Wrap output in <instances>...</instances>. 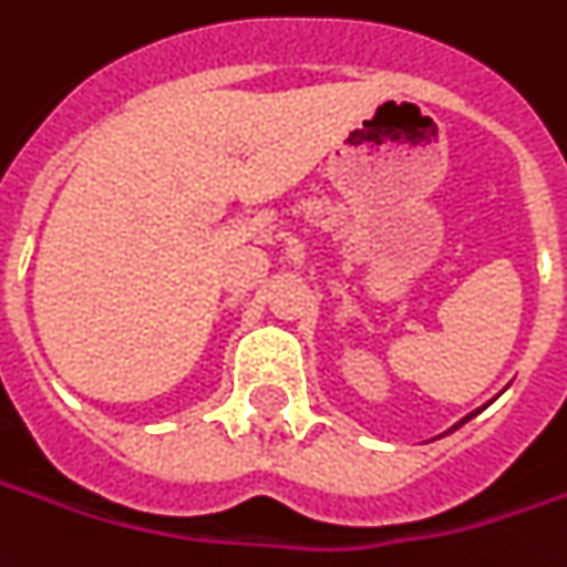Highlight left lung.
I'll list each match as a JSON object with an SVG mask.
<instances>
[{"instance_id": "1", "label": "left lung", "mask_w": 567, "mask_h": 567, "mask_svg": "<svg viewBox=\"0 0 567 567\" xmlns=\"http://www.w3.org/2000/svg\"><path fill=\"white\" fill-rule=\"evenodd\" d=\"M472 415H475V413H472ZM472 415H465V419H462V422H468V419H472ZM462 422H460V425H462ZM460 425H453V429H460Z\"/></svg>"}]
</instances>
